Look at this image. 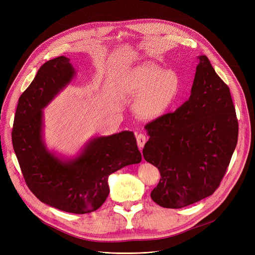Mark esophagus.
I'll list each match as a JSON object with an SVG mask.
<instances>
[{
  "label": "esophagus",
  "mask_w": 255,
  "mask_h": 255,
  "mask_svg": "<svg viewBox=\"0 0 255 255\" xmlns=\"http://www.w3.org/2000/svg\"><path fill=\"white\" fill-rule=\"evenodd\" d=\"M136 140H137V144H138L139 148L141 149L144 146V144L147 141V136L143 133H139L136 135Z\"/></svg>",
  "instance_id": "esophagus-1"
}]
</instances>
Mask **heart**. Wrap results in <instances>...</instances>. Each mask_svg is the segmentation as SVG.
Here are the masks:
<instances>
[{
  "label": "heart",
  "instance_id": "1",
  "mask_svg": "<svg viewBox=\"0 0 255 255\" xmlns=\"http://www.w3.org/2000/svg\"><path fill=\"white\" fill-rule=\"evenodd\" d=\"M122 90L130 97H139L136 113L144 119L163 115L173 104L180 90L175 71L145 62L128 70L122 78Z\"/></svg>",
  "mask_w": 255,
  "mask_h": 255
}]
</instances>
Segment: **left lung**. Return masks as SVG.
<instances>
[{
    "mask_svg": "<svg viewBox=\"0 0 255 255\" xmlns=\"http://www.w3.org/2000/svg\"><path fill=\"white\" fill-rule=\"evenodd\" d=\"M189 100L173 113L145 126L143 156L159 169L151 199L177 209L211 196L219 187L238 139V121L228 86L201 55Z\"/></svg>",
    "mask_w": 255,
    "mask_h": 255,
    "instance_id": "left-lung-1",
    "label": "left lung"
}]
</instances>
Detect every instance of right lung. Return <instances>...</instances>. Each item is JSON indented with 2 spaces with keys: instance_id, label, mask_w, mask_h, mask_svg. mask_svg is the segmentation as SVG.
<instances>
[{
  "instance_id": "obj_1",
  "label": "right lung",
  "mask_w": 255,
  "mask_h": 255,
  "mask_svg": "<svg viewBox=\"0 0 255 255\" xmlns=\"http://www.w3.org/2000/svg\"><path fill=\"white\" fill-rule=\"evenodd\" d=\"M69 58L46 61L19 98L12 130L14 151L26 185L42 203L58 210L87 214L99 209L110 189L108 177L139 163L141 153L131 131L89 140L80 153L62 158L43 140V109L74 80Z\"/></svg>"
}]
</instances>
